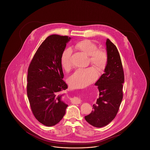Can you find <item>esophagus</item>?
Listing matches in <instances>:
<instances>
[{
	"mask_svg": "<svg viewBox=\"0 0 150 150\" xmlns=\"http://www.w3.org/2000/svg\"><path fill=\"white\" fill-rule=\"evenodd\" d=\"M74 103H75V104H80L81 103L82 101L81 100H79V99H75V100H74Z\"/></svg>",
	"mask_w": 150,
	"mask_h": 150,
	"instance_id": "esophagus-1",
	"label": "esophagus"
}]
</instances>
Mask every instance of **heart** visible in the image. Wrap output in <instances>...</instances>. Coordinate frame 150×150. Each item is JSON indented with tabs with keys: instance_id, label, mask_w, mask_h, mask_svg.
I'll return each instance as SVG.
<instances>
[{
	"instance_id": "1",
	"label": "heart",
	"mask_w": 150,
	"mask_h": 150,
	"mask_svg": "<svg viewBox=\"0 0 150 150\" xmlns=\"http://www.w3.org/2000/svg\"><path fill=\"white\" fill-rule=\"evenodd\" d=\"M76 47L89 56V62L95 67L100 73L104 71L108 64L107 52L103 49H98V45L89 40H83L76 44ZM72 50L67 48L62 52L61 57L62 67L66 71L69 70L72 65ZM98 76V72L94 67L79 69L74 72L69 79L70 85L74 88H81L95 81Z\"/></svg>"
}]
</instances>
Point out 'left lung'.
<instances>
[{"label": "left lung", "instance_id": "left-lung-1", "mask_svg": "<svg viewBox=\"0 0 150 150\" xmlns=\"http://www.w3.org/2000/svg\"><path fill=\"white\" fill-rule=\"evenodd\" d=\"M108 64L95 85L100 91L99 98L93 105V111L85 119L94 127L101 128L114 120L122 100L124 74L121 58L114 43L106 40Z\"/></svg>", "mask_w": 150, "mask_h": 150}]
</instances>
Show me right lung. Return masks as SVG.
<instances>
[{
    "label": "right lung",
    "instance_id": "right-lung-1",
    "mask_svg": "<svg viewBox=\"0 0 150 150\" xmlns=\"http://www.w3.org/2000/svg\"><path fill=\"white\" fill-rule=\"evenodd\" d=\"M70 39L67 36H49L29 64L27 94L30 107L36 119L47 127L61 121L68 106L60 94L67 88L63 80L61 57Z\"/></svg>",
    "mask_w": 150,
    "mask_h": 150
}]
</instances>
